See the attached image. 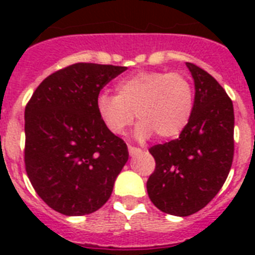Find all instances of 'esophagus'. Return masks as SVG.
<instances>
[{
	"instance_id": "1",
	"label": "esophagus",
	"mask_w": 255,
	"mask_h": 255,
	"mask_svg": "<svg viewBox=\"0 0 255 255\" xmlns=\"http://www.w3.org/2000/svg\"><path fill=\"white\" fill-rule=\"evenodd\" d=\"M140 151H141L140 148H136V147H132V145H128V152H129V155H131V156L136 155V153H139Z\"/></svg>"
}]
</instances>
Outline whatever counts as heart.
<instances>
[{
	"mask_svg": "<svg viewBox=\"0 0 255 255\" xmlns=\"http://www.w3.org/2000/svg\"><path fill=\"white\" fill-rule=\"evenodd\" d=\"M116 92H100L96 98L98 115L115 135L127 131L136 114L140 123L135 136L139 140L153 133L161 139H176L193 115L194 88L182 74L139 71L122 79Z\"/></svg>",
	"mask_w": 255,
	"mask_h": 255,
	"instance_id": "1",
	"label": "heart"
}]
</instances>
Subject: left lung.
Instances as JSON below:
<instances>
[{"label":"left lung","instance_id":"obj_1","mask_svg":"<svg viewBox=\"0 0 255 255\" xmlns=\"http://www.w3.org/2000/svg\"><path fill=\"white\" fill-rule=\"evenodd\" d=\"M194 82V110L178 139L149 148L155 172L148 196L164 213L186 217L209 204L224 185L234 155L233 103L205 70L186 62Z\"/></svg>","mask_w":255,"mask_h":255}]
</instances>
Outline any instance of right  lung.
Instances as JSON below:
<instances>
[{"label": "right lung", "mask_w": 255, "mask_h": 255, "mask_svg": "<svg viewBox=\"0 0 255 255\" xmlns=\"http://www.w3.org/2000/svg\"><path fill=\"white\" fill-rule=\"evenodd\" d=\"M126 70L75 63L46 78L26 106V173L38 196L65 216L102 208L127 163V144L96 111L100 90Z\"/></svg>", "instance_id": "add662e5"}]
</instances>
